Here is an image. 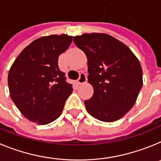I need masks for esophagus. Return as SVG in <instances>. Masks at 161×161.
<instances>
[{
  "label": "esophagus",
  "instance_id": "1",
  "mask_svg": "<svg viewBox=\"0 0 161 161\" xmlns=\"http://www.w3.org/2000/svg\"><path fill=\"white\" fill-rule=\"evenodd\" d=\"M86 81H87V76H86V74L84 73V72H81L80 75L79 79L77 80L78 85H81V84L85 83Z\"/></svg>",
  "mask_w": 161,
  "mask_h": 161
}]
</instances>
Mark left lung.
<instances>
[{"label": "left lung", "mask_w": 161, "mask_h": 161, "mask_svg": "<svg viewBox=\"0 0 161 161\" xmlns=\"http://www.w3.org/2000/svg\"><path fill=\"white\" fill-rule=\"evenodd\" d=\"M88 59V81L93 95L85 101L88 113L112 123L133 107L143 86L141 65L130 48L107 34L92 33L74 37Z\"/></svg>", "instance_id": "left-lung-1"}]
</instances>
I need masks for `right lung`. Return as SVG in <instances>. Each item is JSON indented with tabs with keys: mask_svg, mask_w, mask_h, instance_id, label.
I'll return each mask as SVG.
<instances>
[{
	"mask_svg": "<svg viewBox=\"0 0 161 161\" xmlns=\"http://www.w3.org/2000/svg\"><path fill=\"white\" fill-rule=\"evenodd\" d=\"M72 38L63 34L37 38L11 66L8 75L11 99L28 120L45 125L60 116L72 87L59 70L58 59Z\"/></svg>",
	"mask_w": 161,
	"mask_h": 161,
	"instance_id": "add662e5",
	"label": "right lung"
}]
</instances>
